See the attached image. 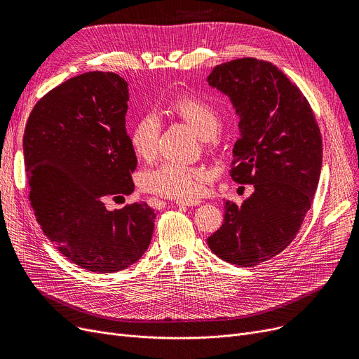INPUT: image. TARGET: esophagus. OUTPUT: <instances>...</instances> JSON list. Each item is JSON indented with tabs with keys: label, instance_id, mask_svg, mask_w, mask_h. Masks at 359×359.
Returning <instances> with one entry per match:
<instances>
[{
	"label": "esophagus",
	"instance_id": "obj_1",
	"mask_svg": "<svg viewBox=\"0 0 359 359\" xmlns=\"http://www.w3.org/2000/svg\"><path fill=\"white\" fill-rule=\"evenodd\" d=\"M201 203V201H177L176 202V205L179 206V208H189V206H196V205H199Z\"/></svg>",
	"mask_w": 359,
	"mask_h": 359
}]
</instances>
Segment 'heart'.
I'll return each instance as SVG.
<instances>
[{
	"label": "heart",
	"instance_id": "obj_1",
	"mask_svg": "<svg viewBox=\"0 0 359 359\" xmlns=\"http://www.w3.org/2000/svg\"><path fill=\"white\" fill-rule=\"evenodd\" d=\"M172 110L184 122L208 140L218 134L221 118L217 107L198 96H180L172 103ZM160 134V122L153 113L142 115L130 129L129 140L135 154L151 158L156 154ZM210 173L202 168L186 167L177 163H164L144 176L142 184L151 194L173 199H192L205 191Z\"/></svg>",
	"mask_w": 359,
	"mask_h": 359
}]
</instances>
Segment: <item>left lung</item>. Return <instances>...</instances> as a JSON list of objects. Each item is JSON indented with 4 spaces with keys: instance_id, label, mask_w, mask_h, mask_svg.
<instances>
[{
    "instance_id": "8db88e82",
    "label": "left lung",
    "mask_w": 359,
    "mask_h": 359,
    "mask_svg": "<svg viewBox=\"0 0 359 359\" xmlns=\"http://www.w3.org/2000/svg\"><path fill=\"white\" fill-rule=\"evenodd\" d=\"M206 81L230 97L240 119L230 176L255 186L240 206L225 201L208 246L233 265L255 266L290 246L303 224L322 172V135L303 93L271 62L234 60Z\"/></svg>"
}]
</instances>
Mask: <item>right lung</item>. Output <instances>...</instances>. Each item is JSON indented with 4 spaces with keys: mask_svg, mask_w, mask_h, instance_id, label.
Instances as JSON below:
<instances>
[{
    "mask_svg": "<svg viewBox=\"0 0 359 359\" xmlns=\"http://www.w3.org/2000/svg\"><path fill=\"white\" fill-rule=\"evenodd\" d=\"M128 83L91 71L55 87L33 107L23 137L29 199L46 237L80 268L111 273L148 249L156 212L145 202L109 211L134 192L137 156L125 128Z\"/></svg>",
    "mask_w": 359,
    "mask_h": 359,
    "instance_id": "1",
    "label": "right lung"
}]
</instances>
